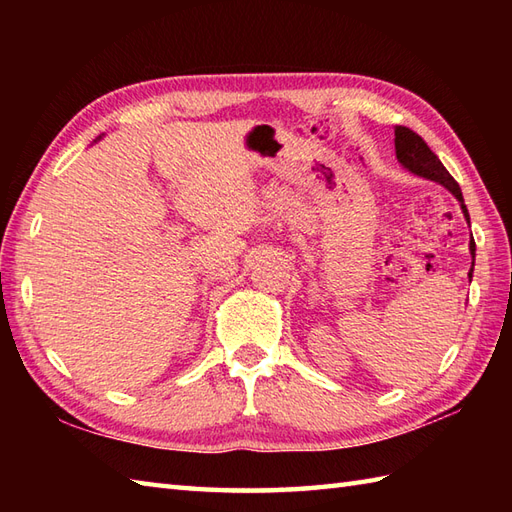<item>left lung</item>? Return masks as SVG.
I'll return each mask as SVG.
<instances>
[{
  "instance_id": "1",
  "label": "left lung",
  "mask_w": 512,
  "mask_h": 512,
  "mask_svg": "<svg viewBox=\"0 0 512 512\" xmlns=\"http://www.w3.org/2000/svg\"><path fill=\"white\" fill-rule=\"evenodd\" d=\"M394 134H396V138H394L396 158H398L400 165L405 167L407 171H411L413 176L433 180V182L442 184L444 189H449L455 195V200L460 202L466 222H469V226H471V217H469V211H466V204H464V198H462L460 184L453 180V176H451L447 169H444L440 158L433 154V151L429 149V145L424 143V140L416 132H411L409 127L398 125L394 129ZM469 250H471V255H473V266H475V239H473V235H471V242H469ZM471 277H473V268L469 270V279Z\"/></svg>"
}]
</instances>
